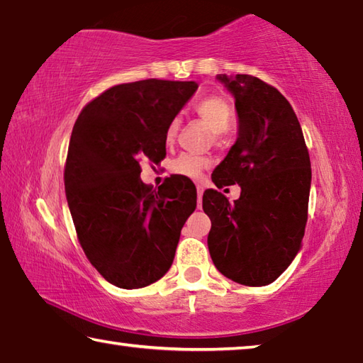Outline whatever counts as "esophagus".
Segmentation results:
<instances>
[{
  "instance_id": "1",
  "label": "esophagus",
  "mask_w": 363,
  "mask_h": 363,
  "mask_svg": "<svg viewBox=\"0 0 363 363\" xmlns=\"http://www.w3.org/2000/svg\"><path fill=\"white\" fill-rule=\"evenodd\" d=\"M203 190H205L203 184H196V194H199V203L200 205H201V196H203Z\"/></svg>"
}]
</instances>
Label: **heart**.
<instances>
[{
  "mask_svg": "<svg viewBox=\"0 0 363 363\" xmlns=\"http://www.w3.org/2000/svg\"><path fill=\"white\" fill-rule=\"evenodd\" d=\"M196 113L201 120H203L208 128L214 133V139L219 140L223 133L229 130L232 121H233V108L224 97L220 96H211L201 101L196 106ZM181 121L177 118H173L164 130V143L167 145H171L177 138L179 133ZM210 158L203 155H194V153H181L179 157H176L169 164L171 173L177 176L190 177V179H196L200 177L201 173L210 167Z\"/></svg>",
  "mask_w": 363,
  "mask_h": 363,
  "instance_id": "1",
  "label": "heart"
}]
</instances>
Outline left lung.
Wrapping results in <instances>:
<instances>
[{"label": "left lung", "mask_w": 363, "mask_h": 363, "mask_svg": "<svg viewBox=\"0 0 363 363\" xmlns=\"http://www.w3.org/2000/svg\"><path fill=\"white\" fill-rule=\"evenodd\" d=\"M235 99V144L213 171L218 189L238 184L232 203L203 194L214 266L247 286L277 280L301 250L311 192V158L298 116L274 86L251 75L216 77Z\"/></svg>", "instance_id": "obj_1"}]
</instances>
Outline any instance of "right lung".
Returning a JSON list of instances; mask_svg holds the SVG:
<instances>
[{
    "label": "right lung",
    "mask_w": 363,
    "mask_h": 363,
    "mask_svg": "<svg viewBox=\"0 0 363 363\" xmlns=\"http://www.w3.org/2000/svg\"><path fill=\"white\" fill-rule=\"evenodd\" d=\"M199 88L195 82L116 84L86 106L73 126L64 171L79 245L108 284L134 290L168 272L196 190L169 177L140 181L139 158L162 162L164 130Z\"/></svg>",
    "instance_id": "add662e5"
}]
</instances>
